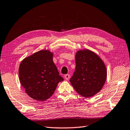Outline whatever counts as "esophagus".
Returning a JSON list of instances; mask_svg holds the SVG:
<instances>
[{
  "mask_svg": "<svg viewBox=\"0 0 130 130\" xmlns=\"http://www.w3.org/2000/svg\"><path fill=\"white\" fill-rule=\"evenodd\" d=\"M70 77V75L69 74H67L64 76V78L66 79V80H67L69 79Z\"/></svg>",
  "mask_w": 130,
  "mask_h": 130,
  "instance_id": "34e87169",
  "label": "esophagus"
}]
</instances>
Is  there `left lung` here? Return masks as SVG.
Listing matches in <instances>:
<instances>
[{
  "label": "left lung",
  "mask_w": 130,
  "mask_h": 130,
  "mask_svg": "<svg viewBox=\"0 0 130 130\" xmlns=\"http://www.w3.org/2000/svg\"><path fill=\"white\" fill-rule=\"evenodd\" d=\"M76 68L70 82L79 94L92 97L101 90L107 77L105 64L96 54L88 49L77 51Z\"/></svg>",
  "instance_id": "obj_1"
}]
</instances>
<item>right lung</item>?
I'll return each instance as SVG.
<instances>
[{
	"mask_svg": "<svg viewBox=\"0 0 130 130\" xmlns=\"http://www.w3.org/2000/svg\"><path fill=\"white\" fill-rule=\"evenodd\" d=\"M53 58L50 51L42 50L24 59L20 64V83L31 99L46 101L54 93L58 83L63 81Z\"/></svg>",
	"mask_w": 130,
	"mask_h": 130,
	"instance_id": "right-lung-1",
	"label": "right lung"
}]
</instances>
